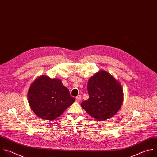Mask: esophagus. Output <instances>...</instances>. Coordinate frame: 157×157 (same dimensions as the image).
<instances>
[{
	"instance_id": "obj_1",
	"label": "esophagus",
	"mask_w": 157,
	"mask_h": 157,
	"mask_svg": "<svg viewBox=\"0 0 157 157\" xmlns=\"http://www.w3.org/2000/svg\"><path fill=\"white\" fill-rule=\"evenodd\" d=\"M75 99H76L77 101H78V102L80 101V100H81V96L80 95H78L77 97H76Z\"/></svg>"
}]
</instances>
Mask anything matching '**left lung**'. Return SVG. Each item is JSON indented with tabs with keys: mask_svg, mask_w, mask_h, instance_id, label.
<instances>
[{
	"mask_svg": "<svg viewBox=\"0 0 157 157\" xmlns=\"http://www.w3.org/2000/svg\"><path fill=\"white\" fill-rule=\"evenodd\" d=\"M89 98L81 106L91 117L103 121L113 117L121 108L123 90L120 83L106 71L102 70L88 80Z\"/></svg>",
	"mask_w": 157,
	"mask_h": 157,
	"instance_id": "left-lung-1",
	"label": "left lung"
}]
</instances>
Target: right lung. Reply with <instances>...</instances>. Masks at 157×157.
I'll return each instance as SVG.
<instances>
[{
	"mask_svg": "<svg viewBox=\"0 0 157 157\" xmlns=\"http://www.w3.org/2000/svg\"><path fill=\"white\" fill-rule=\"evenodd\" d=\"M28 100L35 114L50 121L60 116L75 101L60 80L45 75L36 78L31 85Z\"/></svg>",
	"mask_w": 157,
	"mask_h": 157,
	"instance_id": "add662e5",
	"label": "right lung"
}]
</instances>
